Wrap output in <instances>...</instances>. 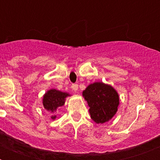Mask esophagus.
<instances>
[{
	"label": "esophagus",
	"instance_id": "34e87169",
	"mask_svg": "<svg viewBox=\"0 0 160 160\" xmlns=\"http://www.w3.org/2000/svg\"><path fill=\"white\" fill-rule=\"evenodd\" d=\"M71 88H72L73 91L76 92L78 90V85H76V84H73V85H71Z\"/></svg>",
	"mask_w": 160,
	"mask_h": 160
}]
</instances>
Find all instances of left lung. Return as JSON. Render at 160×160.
Listing matches in <instances>:
<instances>
[{
  "label": "left lung",
  "instance_id": "1",
  "mask_svg": "<svg viewBox=\"0 0 160 160\" xmlns=\"http://www.w3.org/2000/svg\"><path fill=\"white\" fill-rule=\"evenodd\" d=\"M82 95L90 107V118L96 124L109 122L118 111L119 96L112 85L94 82L83 90Z\"/></svg>",
  "mask_w": 160,
  "mask_h": 160
}]
</instances>
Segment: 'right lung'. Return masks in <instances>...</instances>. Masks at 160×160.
Returning <instances> with one entry per match:
<instances>
[{
  "instance_id": "add662e5",
  "label": "right lung",
  "mask_w": 160,
  "mask_h": 160,
  "mask_svg": "<svg viewBox=\"0 0 160 160\" xmlns=\"http://www.w3.org/2000/svg\"><path fill=\"white\" fill-rule=\"evenodd\" d=\"M69 96H71L69 93L63 92L55 89L48 90L44 94L42 97V104L45 109L52 114L51 116V119L55 120L56 115L54 114L56 112L58 108L65 105V100Z\"/></svg>"
}]
</instances>
